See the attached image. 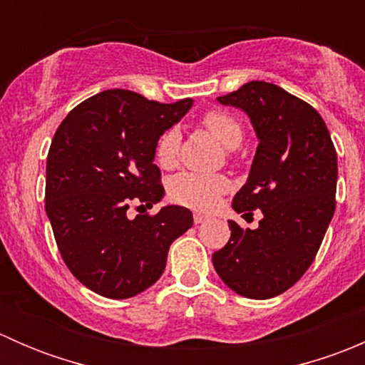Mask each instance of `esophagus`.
<instances>
[{
  "instance_id": "1",
  "label": "esophagus",
  "mask_w": 365,
  "mask_h": 365,
  "mask_svg": "<svg viewBox=\"0 0 365 365\" xmlns=\"http://www.w3.org/2000/svg\"><path fill=\"white\" fill-rule=\"evenodd\" d=\"M206 219H208V217H206L205 213H201V212H194V222H196V224L205 222Z\"/></svg>"
}]
</instances>
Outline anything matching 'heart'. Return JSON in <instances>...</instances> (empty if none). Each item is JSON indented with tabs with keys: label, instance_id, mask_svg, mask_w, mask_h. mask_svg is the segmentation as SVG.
Here are the masks:
<instances>
[{
	"label": "heart",
	"instance_id": "b5f03b06",
	"mask_svg": "<svg viewBox=\"0 0 365 365\" xmlns=\"http://www.w3.org/2000/svg\"><path fill=\"white\" fill-rule=\"evenodd\" d=\"M203 125L210 134L215 135L226 148H237L244 139L242 125L231 114L222 111H210L203 116ZM182 132L176 127L168 128L160 135L155 146V159L164 169L175 168L178 162ZM230 187L226 176L200 175V173H180L169 182V196L180 205L194 208H210L217 197Z\"/></svg>",
	"mask_w": 365,
	"mask_h": 365
}]
</instances>
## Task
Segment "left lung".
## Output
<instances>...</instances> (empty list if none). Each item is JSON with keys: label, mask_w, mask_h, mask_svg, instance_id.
Masks as SVG:
<instances>
[{"label": "left lung", "mask_w": 365, "mask_h": 365, "mask_svg": "<svg viewBox=\"0 0 365 365\" xmlns=\"http://www.w3.org/2000/svg\"><path fill=\"white\" fill-rule=\"evenodd\" d=\"M217 101L251 118L259 145L233 208H259L263 219L256 230L230 220V242L212 261L227 288L264 300L292 288L314 261L336 210L337 153L319 113L275 84L251 81Z\"/></svg>", "instance_id": "left-lung-1"}]
</instances>
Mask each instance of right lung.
Listing matches in <instances>:
<instances>
[{
    "instance_id": "1",
    "label": "right lung",
    "mask_w": 365,
    "mask_h": 365,
    "mask_svg": "<svg viewBox=\"0 0 365 365\" xmlns=\"http://www.w3.org/2000/svg\"><path fill=\"white\" fill-rule=\"evenodd\" d=\"M192 101L160 104L128 90L81 102L54 134L47 155L46 212L73 277L106 298L135 297L159 281L169 245L192 226L189 208L169 205L128 219L130 203L164 196L153 164L157 141Z\"/></svg>"
}]
</instances>
